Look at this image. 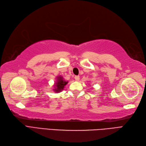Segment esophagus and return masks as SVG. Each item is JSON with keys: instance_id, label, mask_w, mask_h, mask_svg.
Wrapping results in <instances>:
<instances>
[{"instance_id": "esophagus-1", "label": "esophagus", "mask_w": 146, "mask_h": 146, "mask_svg": "<svg viewBox=\"0 0 146 146\" xmlns=\"http://www.w3.org/2000/svg\"><path fill=\"white\" fill-rule=\"evenodd\" d=\"M74 78H75V80H76V81H79V79H80V77H79V76H75V77H74Z\"/></svg>"}]
</instances>
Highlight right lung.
Returning <instances> with one entry per match:
<instances>
[{
    "mask_svg": "<svg viewBox=\"0 0 146 146\" xmlns=\"http://www.w3.org/2000/svg\"><path fill=\"white\" fill-rule=\"evenodd\" d=\"M56 79H56L57 81L55 82L54 86L55 88L53 89V91L55 93H58V92H60L64 90V86L67 84L68 81H65L62 76H58L56 77Z\"/></svg>",
    "mask_w": 146,
    "mask_h": 146,
    "instance_id": "add662e5",
    "label": "right lung"
}]
</instances>
